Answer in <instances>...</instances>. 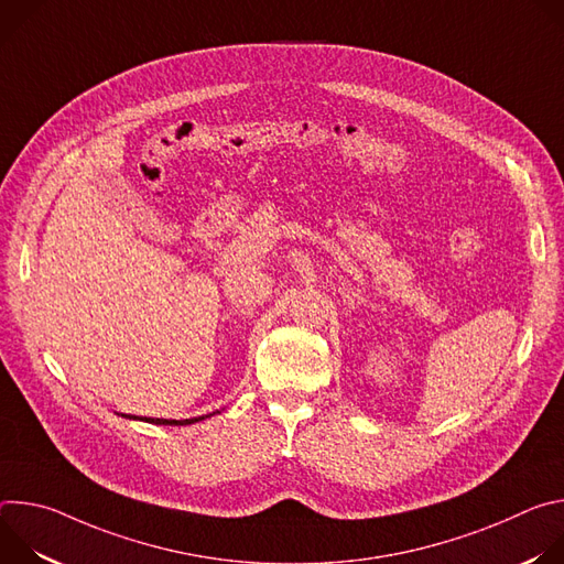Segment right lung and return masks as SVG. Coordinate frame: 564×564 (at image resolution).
Wrapping results in <instances>:
<instances>
[{
  "instance_id": "right-lung-1",
  "label": "right lung",
  "mask_w": 564,
  "mask_h": 564,
  "mask_svg": "<svg viewBox=\"0 0 564 564\" xmlns=\"http://www.w3.org/2000/svg\"><path fill=\"white\" fill-rule=\"evenodd\" d=\"M218 413V411H216ZM216 413H209V415H203V417H192V420H158V417H135V415H129V420H140V422H149V424H160V426H187V424H196V422H203Z\"/></svg>"
}]
</instances>
